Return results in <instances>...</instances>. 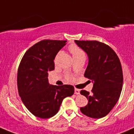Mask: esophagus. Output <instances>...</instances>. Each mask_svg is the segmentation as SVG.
Masks as SVG:
<instances>
[{"label": "esophagus", "instance_id": "esophagus-1", "mask_svg": "<svg viewBox=\"0 0 134 134\" xmlns=\"http://www.w3.org/2000/svg\"><path fill=\"white\" fill-rule=\"evenodd\" d=\"M75 93L76 94H80V90L78 89L75 88Z\"/></svg>", "mask_w": 134, "mask_h": 134}]
</instances>
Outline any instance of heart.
Returning a JSON list of instances; mask_svg holds the SVG:
<instances>
[{
  "label": "heart",
  "instance_id": "obj_1",
  "mask_svg": "<svg viewBox=\"0 0 134 134\" xmlns=\"http://www.w3.org/2000/svg\"><path fill=\"white\" fill-rule=\"evenodd\" d=\"M69 50L71 52V54H72V57H73L74 59H76L78 58H85L86 54H85V52H83V51L82 49H81L78 46H77L76 44H72L69 47ZM61 52H58V54H57L56 57V59L58 58V56L60 54ZM67 78L68 80H72V77L71 76H67Z\"/></svg>",
  "mask_w": 134,
  "mask_h": 134
}]
</instances>
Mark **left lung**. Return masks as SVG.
I'll use <instances>...</instances> for the list:
<instances>
[{
    "instance_id": "8db88e82",
    "label": "left lung",
    "mask_w": 134,
    "mask_h": 134,
    "mask_svg": "<svg viewBox=\"0 0 134 134\" xmlns=\"http://www.w3.org/2000/svg\"><path fill=\"white\" fill-rule=\"evenodd\" d=\"M75 41L88 56L84 76L93 82L91 93L80 91L88 99L87 104L80 108V111L87 117L102 118L113 109L121 95L123 75L120 59L109 46L102 42Z\"/></svg>"
}]
</instances>
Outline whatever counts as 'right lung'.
Wrapping results in <instances>:
<instances>
[{
    "mask_svg": "<svg viewBox=\"0 0 134 134\" xmlns=\"http://www.w3.org/2000/svg\"><path fill=\"white\" fill-rule=\"evenodd\" d=\"M66 42L42 40L31 47L20 62L17 72L19 94L26 108L40 118L53 117L63 100L74 94L72 86H52L48 80V72L54 69L55 57Z\"/></svg>",
    "mask_w": 134,
    "mask_h": 134,
    "instance_id": "1",
    "label": "right lung"
}]
</instances>
